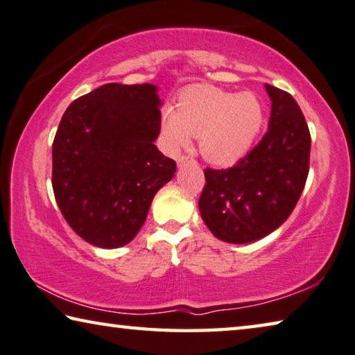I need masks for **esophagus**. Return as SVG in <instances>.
Segmentation results:
<instances>
[{
    "label": "esophagus",
    "instance_id": "obj_1",
    "mask_svg": "<svg viewBox=\"0 0 355 355\" xmlns=\"http://www.w3.org/2000/svg\"><path fill=\"white\" fill-rule=\"evenodd\" d=\"M189 164H196V160L193 159V157L182 155V157H179V159H178V165L179 166H184V165H189Z\"/></svg>",
    "mask_w": 355,
    "mask_h": 355
}]
</instances>
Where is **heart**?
I'll use <instances>...</instances> for the list:
<instances>
[{"mask_svg": "<svg viewBox=\"0 0 355 355\" xmlns=\"http://www.w3.org/2000/svg\"><path fill=\"white\" fill-rule=\"evenodd\" d=\"M264 123V108L252 92H230L201 85L185 89L178 108L162 114V139L170 153L190 146L200 137L205 159L216 165H232L245 155Z\"/></svg>", "mask_w": 355, "mask_h": 355, "instance_id": "obj_1", "label": "heart"}]
</instances>
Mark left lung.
<instances>
[{"label":"left lung","mask_w":355,"mask_h":355,"mask_svg":"<svg viewBox=\"0 0 355 355\" xmlns=\"http://www.w3.org/2000/svg\"><path fill=\"white\" fill-rule=\"evenodd\" d=\"M269 129L228 170L206 168L201 218L220 241L248 243L270 234L291 216L310 170L311 137L289 92L266 85Z\"/></svg>","instance_id":"1"}]
</instances>
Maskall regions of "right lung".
I'll list each match as a JSON object with an SVG mask.
<instances>
[{"mask_svg": "<svg viewBox=\"0 0 355 355\" xmlns=\"http://www.w3.org/2000/svg\"><path fill=\"white\" fill-rule=\"evenodd\" d=\"M157 86L107 83L73 101L53 139L51 185L62 217L91 245L118 248L141 228L176 162L154 144Z\"/></svg>", "mask_w": 355, "mask_h": 355, "instance_id": "obj_1", "label": "right lung"}]
</instances>
